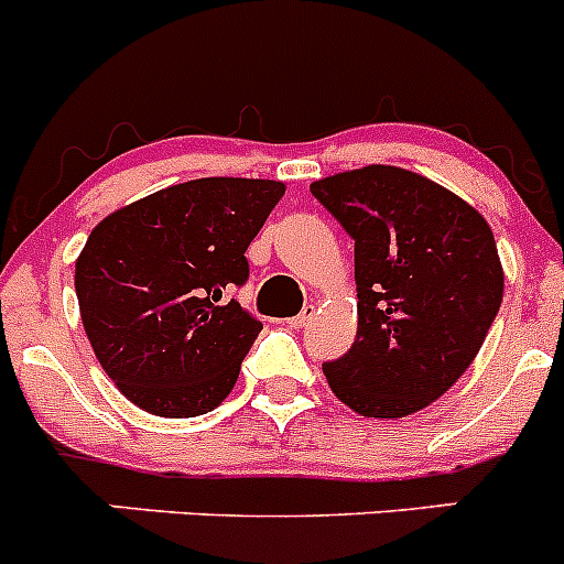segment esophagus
Segmentation results:
<instances>
[{
	"mask_svg": "<svg viewBox=\"0 0 564 564\" xmlns=\"http://www.w3.org/2000/svg\"><path fill=\"white\" fill-rule=\"evenodd\" d=\"M313 318H315V307H313V304H307V307H304L302 313L296 315V318H291V326H296V329H302V326H307Z\"/></svg>",
	"mask_w": 564,
	"mask_h": 564,
	"instance_id": "34e87169",
	"label": "esophagus"
}]
</instances>
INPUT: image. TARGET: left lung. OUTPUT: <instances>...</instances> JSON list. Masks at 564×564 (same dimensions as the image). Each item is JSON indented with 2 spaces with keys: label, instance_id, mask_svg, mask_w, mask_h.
<instances>
[{
  "label": "left lung",
  "instance_id": "left-lung-1",
  "mask_svg": "<svg viewBox=\"0 0 564 564\" xmlns=\"http://www.w3.org/2000/svg\"><path fill=\"white\" fill-rule=\"evenodd\" d=\"M310 193L354 240L357 337L324 362L332 393L368 417H404L446 393L496 321L503 271L485 218L395 165L326 176Z\"/></svg>",
  "mask_w": 564,
  "mask_h": 564
}]
</instances>
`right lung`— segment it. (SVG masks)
<instances>
[{"instance_id":"obj_1","label":"right lung","mask_w":564,"mask_h":564,"mask_svg":"<svg viewBox=\"0 0 564 564\" xmlns=\"http://www.w3.org/2000/svg\"><path fill=\"white\" fill-rule=\"evenodd\" d=\"M285 193L273 180L182 182L107 216L77 260L85 335L141 410L196 417L235 388L262 324L235 302L246 249Z\"/></svg>"}]
</instances>
